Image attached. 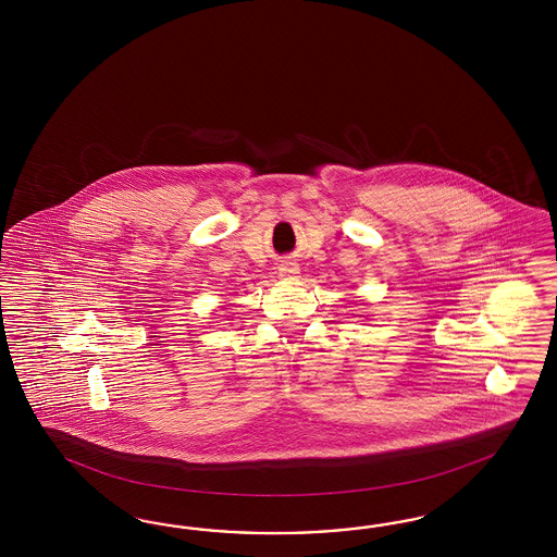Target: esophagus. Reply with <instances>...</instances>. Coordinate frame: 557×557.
Here are the masks:
<instances>
[{
    "mask_svg": "<svg viewBox=\"0 0 557 557\" xmlns=\"http://www.w3.org/2000/svg\"><path fill=\"white\" fill-rule=\"evenodd\" d=\"M280 277H282V280H287V282L298 280V277H300V268H298V263H294V261H284V263L280 265Z\"/></svg>",
    "mask_w": 557,
    "mask_h": 557,
    "instance_id": "1",
    "label": "esophagus"
}]
</instances>
